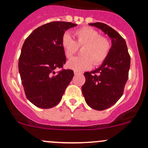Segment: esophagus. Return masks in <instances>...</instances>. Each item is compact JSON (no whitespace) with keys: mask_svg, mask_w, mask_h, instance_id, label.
<instances>
[{"mask_svg":"<svg viewBox=\"0 0 148 148\" xmlns=\"http://www.w3.org/2000/svg\"><path fill=\"white\" fill-rule=\"evenodd\" d=\"M82 74L81 72H79V71H74V75H79V74Z\"/></svg>","mask_w":148,"mask_h":148,"instance_id":"esophagus-1","label":"esophagus"}]
</instances>
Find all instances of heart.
<instances>
[{
  "mask_svg": "<svg viewBox=\"0 0 148 148\" xmlns=\"http://www.w3.org/2000/svg\"><path fill=\"white\" fill-rule=\"evenodd\" d=\"M74 41L69 34H64L62 46L66 56L70 59L78 51V47L83 46L82 56L71 59L67 62L69 69L74 71H83L91 68L92 64L100 65L110 53L111 43L105 36H100L97 30L90 27H83L74 31Z\"/></svg>",
  "mask_w": 148,
  "mask_h": 148,
  "instance_id": "1",
  "label": "heart"
}]
</instances>
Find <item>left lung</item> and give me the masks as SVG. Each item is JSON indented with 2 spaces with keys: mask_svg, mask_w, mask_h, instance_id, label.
I'll list each match as a JSON object with an SVG mask.
<instances>
[{
  "mask_svg": "<svg viewBox=\"0 0 148 148\" xmlns=\"http://www.w3.org/2000/svg\"><path fill=\"white\" fill-rule=\"evenodd\" d=\"M89 25L102 30L112 41L107 58L96 70L84 72L86 82L82 86L86 104L94 110H104L114 105L123 95L128 79L130 56L125 39L115 30L99 22Z\"/></svg>",
  "mask_w": 148,
  "mask_h": 148,
  "instance_id": "obj_1",
  "label": "left lung"
}]
</instances>
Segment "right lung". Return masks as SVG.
<instances>
[{"instance_id": "1", "label": "right lung", "mask_w": 148, "mask_h": 148, "mask_svg": "<svg viewBox=\"0 0 148 148\" xmlns=\"http://www.w3.org/2000/svg\"><path fill=\"white\" fill-rule=\"evenodd\" d=\"M71 22L53 21L39 26L28 36L21 49L18 71L27 99L39 108L49 109L59 104L74 77L71 69H62L66 56L62 36Z\"/></svg>"}]
</instances>
